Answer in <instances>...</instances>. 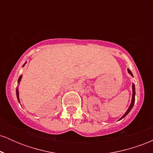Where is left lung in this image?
<instances>
[{"label": "left lung", "instance_id": "left-lung-1", "mask_svg": "<svg viewBox=\"0 0 153 153\" xmlns=\"http://www.w3.org/2000/svg\"><path fill=\"white\" fill-rule=\"evenodd\" d=\"M128 72H129V73L131 75V76H133L132 73H131V72L130 71H129V69H128ZM134 101H135V87H134V84L133 83V84H132V99H131V104H130V106H129V108H128V109H127V112H126V113L124 114V115H123V117H122V118L120 119V120H121V119H122L124 118V117H125L126 116H127V115L129 113V111H130L131 110V108H132L133 106H134Z\"/></svg>", "mask_w": 153, "mask_h": 153}]
</instances>
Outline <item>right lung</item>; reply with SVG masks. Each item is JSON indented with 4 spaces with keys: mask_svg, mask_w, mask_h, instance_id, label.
<instances>
[{
    "mask_svg": "<svg viewBox=\"0 0 153 153\" xmlns=\"http://www.w3.org/2000/svg\"><path fill=\"white\" fill-rule=\"evenodd\" d=\"M25 65V64H24ZM23 65V66H24ZM22 75H21L20 77H19V80H18V82H20V81H21V79H22ZM16 96H17V99H18V101H19V90H18V88L16 89Z\"/></svg>",
    "mask_w": 153,
    "mask_h": 153,
    "instance_id": "obj_1",
    "label": "right lung"
}]
</instances>
